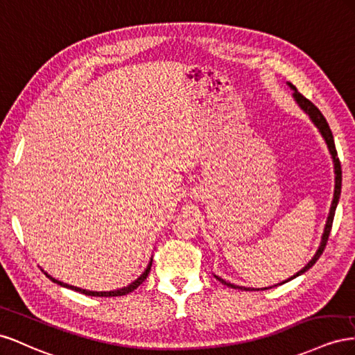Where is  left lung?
Here are the masks:
<instances>
[{"mask_svg": "<svg viewBox=\"0 0 355 355\" xmlns=\"http://www.w3.org/2000/svg\"><path fill=\"white\" fill-rule=\"evenodd\" d=\"M288 86H290L293 90H295V94H293V96H295L296 103H297V104L300 105V108H302L303 111H305V113L311 117V120H312L313 123H315V126L320 129V132H321V135L324 137V139H326L327 147H329L330 153H331V157H333V162H335V174H336V181H335V183H336V184H335V196H333V202H331V207H330V212H329V217H327L326 227H324V234H322V238H321L320 248L317 250L315 256L312 257V260L308 263V265H306L305 268H303L302 270H299L295 277H291V278H290V279H293V278H296V277L302 275L303 272H306L308 269H311L313 265H315V261L320 259V256L322 254L324 248H326V245H327V239H329L330 230H331V225H333V217H335V211H336L338 202H339V196H340V189H342V168H340V162H339L338 151H336V147H335V139H333L331 130H330V126H329V123H327L326 117H324L321 111H320L315 105H313L308 98L303 96L295 86H293L291 83H288ZM216 278L221 282V284H226L227 287H232V288H241V290H247V291H250V290H251V288L238 287V286L230 284V282H226L225 279H221V278H218V277H216ZM290 279H287V281H290ZM287 281H284V282H287ZM284 282H281V284H284ZM257 290H259V288H257ZM265 290H268V288H265Z\"/></svg>", "mask_w": 355, "mask_h": 355, "instance_id": "left-lung-1", "label": "left lung"}]
</instances>
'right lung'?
<instances>
[{"mask_svg": "<svg viewBox=\"0 0 355 355\" xmlns=\"http://www.w3.org/2000/svg\"><path fill=\"white\" fill-rule=\"evenodd\" d=\"M150 269H151V260H150L148 266H147V269L144 270L143 275H141L138 279H135V281L132 282V284H129L128 287H123V288L116 290V291H86V290H82V288H77V287H73V286L64 284V282H60V281H58V279H53L52 277L47 275V273H46V275H47L50 279H52L53 282H56V284L62 286V287H67V288H71V290H76V291H78V293H83V295H86V296H94V297H116V296H125V295H128V293L134 291L138 286L143 284L144 279L148 277Z\"/></svg>", "mask_w": 355, "mask_h": 355, "instance_id": "1", "label": "right lung"}]
</instances>
